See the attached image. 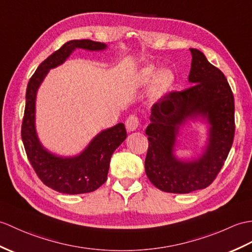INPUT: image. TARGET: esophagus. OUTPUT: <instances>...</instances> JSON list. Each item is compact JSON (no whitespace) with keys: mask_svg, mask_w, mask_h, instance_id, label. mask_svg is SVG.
<instances>
[{"mask_svg":"<svg viewBox=\"0 0 252 252\" xmlns=\"http://www.w3.org/2000/svg\"><path fill=\"white\" fill-rule=\"evenodd\" d=\"M138 126H139V120L136 116H130L126 120V127L127 132L136 131Z\"/></svg>","mask_w":252,"mask_h":252,"instance_id":"obj_1","label":"esophagus"}]
</instances>
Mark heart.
I'll use <instances>...</instances> for the list:
<instances>
[{
	"label": "heart",
	"instance_id": "b5f03b06",
	"mask_svg": "<svg viewBox=\"0 0 252 252\" xmlns=\"http://www.w3.org/2000/svg\"><path fill=\"white\" fill-rule=\"evenodd\" d=\"M174 73L168 68H162L156 74V68L151 65H146L137 72L135 76V84L138 88L148 86L154 79L151 85V95L159 97L164 94L169 89L174 81Z\"/></svg>",
	"mask_w": 252,
	"mask_h": 252
}]
</instances>
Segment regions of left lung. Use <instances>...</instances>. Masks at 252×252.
Here are the masks:
<instances>
[{"label": "left lung", "mask_w": 252, "mask_h": 252, "mask_svg": "<svg viewBox=\"0 0 252 252\" xmlns=\"http://www.w3.org/2000/svg\"><path fill=\"white\" fill-rule=\"evenodd\" d=\"M190 51L188 80L193 86L168 93L156 103L146 128V175L158 189L179 194L205 189L213 183L230 153L235 131L234 96L225 76L202 51ZM197 121L207 126L206 143L200 154L180 158L176 154L178 137L186 124Z\"/></svg>", "instance_id": "obj_1"}]
</instances>
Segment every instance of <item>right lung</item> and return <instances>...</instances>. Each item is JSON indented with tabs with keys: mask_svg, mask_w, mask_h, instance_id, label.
<instances>
[{
	"mask_svg": "<svg viewBox=\"0 0 252 252\" xmlns=\"http://www.w3.org/2000/svg\"><path fill=\"white\" fill-rule=\"evenodd\" d=\"M107 48L106 44L90 39L69 40L39 64L28 84L21 127L22 142L28 159L39 179L60 193L81 194L99 188L107 179L110 158L126 138V131L124 124H118L97 133L78 155L64 157L52 153L40 143L35 126L38 88L50 69L63 64L76 49L104 51Z\"/></svg>",
	"mask_w": 252,
	"mask_h": 252,
	"instance_id": "obj_1",
	"label": "right lung"
}]
</instances>
